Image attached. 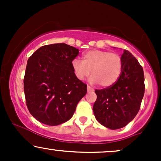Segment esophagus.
Segmentation results:
<instances>
[{"label": "esophagus", "instance_id": "34e87169", "mask_svg": "<svg viewBox=\"0 0 161 161\" xmlns=\"http://www.w3.org/2000/svg\"><path fill=\"white\" fill-rule=\"evenodd\" d=\"M87 89H88V92H93L94 90L92 89V88H91V87H90L89 86H87Z\"/></svg>", "mask_w": 161, "mask_h": 161}]
</instances>
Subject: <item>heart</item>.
<instances>
[{
    "instance_id": "heart-1",
    "label": "heart",
    "mask_w": 161,
    "mask_h": 161,
    "mask_svg": "<svg viewBox=\"0 0 161 161\" xmlns=\"http://www.w3.org/2000/svg\"><path fill=\"white\" fill-rule=\"evenodd\" d=\"M122 66V59L117 53L101 50H92L84 53L82 61L74 59L72 62L73 73L79 80H85L92 72L90 82L99 83L102 87L111 86L119 79Z\"/></svg>"
}]
</instances>
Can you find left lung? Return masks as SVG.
<instances>
[{
	"label": "left lung",
	"instance_id": "1",
	"mask_svg": "<svg viewBox=\"0 0 161 161\" xmlns=\"http://www.w3.org/2000/svg\"><path fill=\"white\" fill-rule=\"evenodd\" d=\"M122 72L111 86L95 90L93 111L97 121L110 129L123 128L134 119L145 93V77L137 59L126 50L121 56Z\"/></svg>",
	"mask_w": 161,
	"mask_h": 161
}]
</instances>
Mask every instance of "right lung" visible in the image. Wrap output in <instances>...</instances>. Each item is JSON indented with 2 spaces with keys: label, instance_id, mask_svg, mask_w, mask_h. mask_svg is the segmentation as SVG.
Segmentation results:
<instances>
[{
  "label": "right lung",
  "instance_id": "add662e5",
  "mask_svg": "<svg viewBox=\"0 0 161 161\" xmlns=\"http://www.w3.org/2000/svg\"><path fill=\"white\" fill-rule=\"evenodd\" d=\"M79 49L64 43L38 48L29 58L24 93L32 116L44 124L57 125L69 120L87 85L75 77L72 62Z\"/></svg>",
  "mask_w": 161,
  "mask_h": 161
}]
</instances>
